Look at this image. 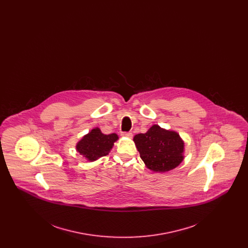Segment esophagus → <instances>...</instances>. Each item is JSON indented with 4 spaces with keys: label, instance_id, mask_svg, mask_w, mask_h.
I'll return each instance as SVG.
<instances>
[{
    "label": "esophagus",
    "instance_id": "esophagus-1",
    "mask_svg": "<svg viewBox=\"0 0 248 248\" xmlns=\"http://www.w3.org/2000/svg\"><path fill=\"white\" fill-rule=\"evenodd\" d=\"M122 136L126 137V138H132V137H133V134H132L131 132H123V133H122Z\"/></svg>",
    "mask_w": 248,
    "mask_h": 248
}]
</instances>
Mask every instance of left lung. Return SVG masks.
Instances as JSON below:
<instances>
[{
  "label": "left lung",
  "instance_id": "left-lung-1",
  "mask_svg": "<svg viewBox=\"0 0 248 248\" xmlns=\"http://www.w3.org/2000/svg\"><path fill=\"white\" fill-rule=\"evenodd\" d=\"M134 141L146 166L155 172H166L183 161L184 142L177 132L154 124L145 134H138Z\"/></svg>",
  "mask_w": 248,
  "mask_h": 248
}]
</instances>
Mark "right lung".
Wrapping results in <instances>:
<instances>
[{
  "label": "right lung",
  "mask_w": 248,
  "mask_h": 248,
  "mask_svg": "<svg viewBox=\"0 0 248 248\" xmlns=\"http://www.w3.org/2000/svg\"><path fill=\"white\" fill-rule=\"evenodd\" d=\"M118 140L116 134H103L99 128H94L85 135L76 145V150L88 161H95L106 156L111 150L113 143Z\"/></svg>",
  "instance_id": "obj_1"
}]
</instances>
